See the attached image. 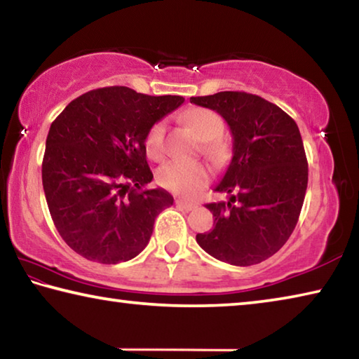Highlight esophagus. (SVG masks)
<instances>
[{
	"label": "esophagus",
	"instance_id": "1",
	"mask_svg": "<svg viewBox=\"0 0 359 359\" xmlns=\"http://www.w3.org/2000/svg\"><path fill=\"white\" fill-rule=\"evenodd\" d=\"M175 205H177L179 209H182V210H187V212H190V210H193V209H196V208H198V204H194V203H187V201H184V199H177V201H175Z\"/></svg>",
	"mask_w": 359,
	"mask_h": 359
}]
</instances>
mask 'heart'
Wrapping results in <instances>:
<instances>
[{"label": "heart", "instance_id": "1", "mask_svg": "<svg viewBox=\"0 0 359 359\" xmlns=\"http://www.w3.org/2000/svg\"><path fill=\"white\" fill-rule=\"evenodd\" d=\"M187 123L201 139V150L212 161H220L226 154V147L220 137L223 131V120L210 109L198 107L185 115ZM166 120H158L150 126L145 136V151L151 160H161L165 156ZM158 184L179 196L193 198L204 187H208L210 172L205 165L199 161H169L158 169Z\"/></svg>", "mask_w": 359, "mask_h": 359}]
</instances>
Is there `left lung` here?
Returning <instances> with one entry per match:
<instances>
[{
    "mask_svg": "<svg viewBox=\"0 0 359 359\" xmlns=\"http://www.w3.org/2000/svg\"><path fill=\"white\" fill-rule=\"evenodd\" d=\"M190 101L220 114L233 135V160L215 187L231 198L205 204L214 229L196 234V242L223 263L258 264L285 245L301 214L309 168L299 128L280 107L252 93Z\"/></svg>",
    "mask_w": 359,
    "mask_h": 359,
    "instance_id": "left-lung-1",
    "label": "left lung"
}]
</instances>
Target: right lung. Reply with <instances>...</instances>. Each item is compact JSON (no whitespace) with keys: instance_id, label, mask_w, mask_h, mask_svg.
Returning <instances> with one entry per match:
<instances>
[{"instance_id":"1","label":"right lung","mask_w":359,"mask_h":359,"mask_svg":"<svg viewBox=\"0 0 359 359\" xmlns=\"http://www.w3.org/2000/svg\"><path fill=\"white\" fill-rule=\"evenodd\" d=\"M184 101L104 87L71 101L52 121L42 187L53 224L81 257L117 264L147 247L156 215L174 198L144 188L154 179L145 136Z\"/></svg>"}]
</instances>
